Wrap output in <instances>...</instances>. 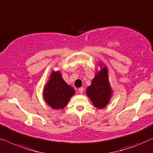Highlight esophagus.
Here are the masks:
<instances>
[{"label": "esophagus", "instance_id": "34e87169", "mask_svg": "<svg viewBox=\"0 0 153 153\" xmlns=\"http://www.w3.org/2000/svg\"><path fill=\"white\" fill-rule=\"evenodd\" d=\"M78 91H79V93L80 94H82V93H83V91H84V89H83V87H80V88H79Z\"/></svg>", "mask_w": 153, "mask_h": 153}]
</instances>
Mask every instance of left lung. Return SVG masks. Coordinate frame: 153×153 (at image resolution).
Instances as JSON below:
<instances>
[{
    "label": "left lung",
    "instance_id": "left-lung-1",
    "mask_svg": "<svg viewBox=\"0 0 153 153\" xmlns=\"http://www.w3.org/2000/svg\"><path fill=\"white\" fill-rule=\"evenodd\" d=\"M107 68L105 67L92 80L91 85L87 88V96L98 108H103L107 105L111 96V89L107 77Z\"/></svg>",
    "mask_w": 153,
    "mask_h": 153
}]
</instances>
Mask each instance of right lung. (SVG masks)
<instances>
[{
	"label": "right lung",
	"mask_w": 153,
	"mask_h": 153,
	"mask_svg": "<svg viewBox=\"0 0 153 153\" xmlns=\"http://www.w3.org/2000/svg\"><path fill=\"white\" fill-rule=\"evenodd\" d=\"M75 91L68 86L59 72H53L44 91L45 100L53 109H63Z\"/></svg>",
	"instance_id": "obj_1"
}]
</instances>
